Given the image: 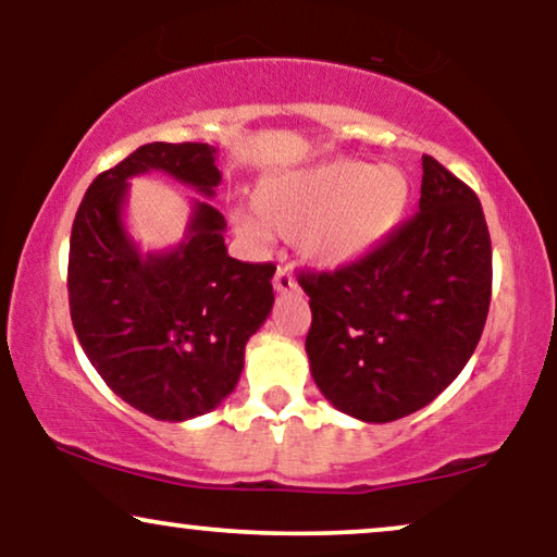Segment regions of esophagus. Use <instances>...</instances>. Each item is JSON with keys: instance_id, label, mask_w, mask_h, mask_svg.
I'll return each mask as SVG.
<instances>
[{"instance_id": "esophagus-1", "label": "esophagus", "mask_w": 557, "mask_h": 557, "mask_svg": "<svg viewBox=\"0 0 557 557\" xmlns=\"http://www.w3.org/2000/svg\"><path fill=\"white\" fill-rule=\"evenodd\" d=\"M273 288H276L278 294L296 292V281H294V276L286 269H278L276 276H273Z\"/></svg>"}]
</instances>
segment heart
I'll list each match as a JSON object with an SVG mask.
<instances>
[{
    "instance_id": "obj_1",
    "label": "heart",
    "mask_w": 557,
    "mask_h": 557,
    "mask_svg": "<svg viewBox=\"0 0 557 557\" xmlns=\"http://www.w3.org/2000/svg\"><path fill=\"white\" fill-rule=\"evenodd\" d=\"M413 200L408 174L393 164L326 159L304 170L263 177L253 189V215L238 212L243 238L263 243L269 231L299 243L322 269H347L398 231Z\"/></svg>"
}]
</instances>
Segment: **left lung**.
<instances>
[{
    "label": "left lung",
    "instance_id": "8db88e82",
    "mask_svg": "<svg viewBox=\"0 0 557 557\" xmlns=\"http://www.w3.org/2000/svg\"><path fill=\"white\" fill-rule=\"evenodd\" d=\"M311 377L342 413L391 423L446 391L492 299V240L474 189L425 154L416 218L347 269L301 273Z\"/></svg>",
    "mask_w": 557,
    "mask_h": 557
}]
</instances>
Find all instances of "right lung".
Returning a JSON list of instances; mask_svg holds the SVG:
<instances>
[{
	"mask_svg": "<svg viewBox=\"0 0 557 557\" xmlns=\"http://www.w3.org/2000/svg\"><path fill=\"white\" fill-rule=\"evenodd\" d=\"M210 144H144L90 182L71 233L67 299L83 352L106 385L157 421L210 413L238 385L250 334L273 307V263L227 256L225 218L193 200L185 238L141 253L124 225L128 180L164 172L215 195Z\"/></svg>",
	"mask_w": 557,
	"mask_h": 557,
	"instance_id": "right-lung-1",
	"label": "right lung"
}]
</instances>
